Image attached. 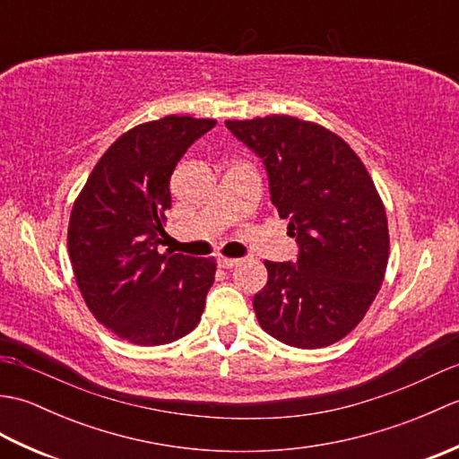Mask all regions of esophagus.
Masks as SVG:
<instances>
[{
	"label": "esophagus",
	"instance_id": "obj_1",
	"mask_svg": "<svg viewBox=\"0 0 459 459\" xmlns=\"http://www.w3.org/2000/svg\"><path fill=\"white\" fill-rule=\"evenodd\" d=\"M238 262H240L238 258H219V266L230 270V268H235Z\"/></svg>",
	"mask_w": 459,
	"mask_h": 459
}]
</instances>
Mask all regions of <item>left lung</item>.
<instances>
[{"label":"left lung","mask_w":459,"mask_h":459,"mask_svg":"<svg viewBox=\"0 0 459 459\" xmlns=\"http://www.w3.org/2000/svg\"><path fill=\"white\" fill-rule=\"evenodd\" d=\"M262 160L270 199L296 262H270L252 299L260 327L298 349H319L351 333L377 298L388 262L385 204L363 161L337 134L294 116L227 120Z\"/></svg>","instance_id":"obj_1"}]
</instances>
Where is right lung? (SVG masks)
Here are the masks:
<instances>
[{
    "instance_id": "right-lung-1",
    "label": "right lung",
    "mask_w": 459,
    "mask_h": 459,
    "mask_svg": "<svg viewBox=\"0 0 459 459\" xmlns=\"http://www.w3.org/2000/svg\"><path fill=\"white\" fill-rule=\"evenodd\" d=\"M214 120L165 116L122 134L86 179L68 221V256L92 316L134 345H165L197 327L217 262L158 250L169 179Z\"/></svg>"
}]
</instances>
